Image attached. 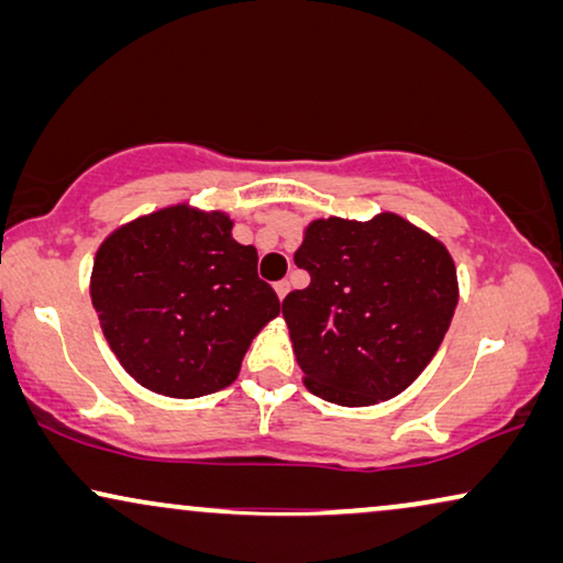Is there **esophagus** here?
Segmentation results:
<instances>
[{
	"label": "esophagus",
	"instance_id": "1",
	"mask_svg": "<svg viewBox=\"0 0 563 563\" xmlns=\"http://www.w3.org/2000/svg\"><path fill=\"white\" fill-rule=\"evenodd\" d=\"M274 289H276V295H279V299H284V297H287V291H289V282L287 279L276 282Z\"/></svg>",
	"mask_w": 563,
	"mask_h": 563
}]
</instances>
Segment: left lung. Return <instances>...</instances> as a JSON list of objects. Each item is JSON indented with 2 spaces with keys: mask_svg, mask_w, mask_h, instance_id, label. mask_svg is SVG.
Wrapping results in <instances>:
<instances>
[{
  "mask_svg": "<svg viewBox=\"0 0 563 563\" xmlns=\"http://www.w3.org/2000/svg\"><path fill=\"white\" fill-rule=\"evenodd\" d=\"M295 264L310 284L284 297L282 314L307 389L366 407L410 387L459 302L445 245L391 212L328 218L307 228Z\"/></svg>",
  "mask_w": 563,
  "mask_h": 563,
  "instance_id": "obj_1",
  "label": "left lung"
}]
</instances>
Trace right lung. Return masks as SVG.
Instances as JSON below:
<instances>
[{
  "label": "right lung",
  "instance_id": "add662e5",
  "mask_svg": "<svg viewBox=\"0 0 563 563\" xmlns=\"http://www.w3.org/2000/svg\"><path fill=\"white\" fill-rule=\"evenodd\" d=\"M222 212L168 207L99 245L91 305L102 333L143 387L212 395L238 376L249 345L282 310L258 279V253L230 235Z\"/></svg>",
  "mask_w": 563,
  "mask_h": 563
}]
</instances>
